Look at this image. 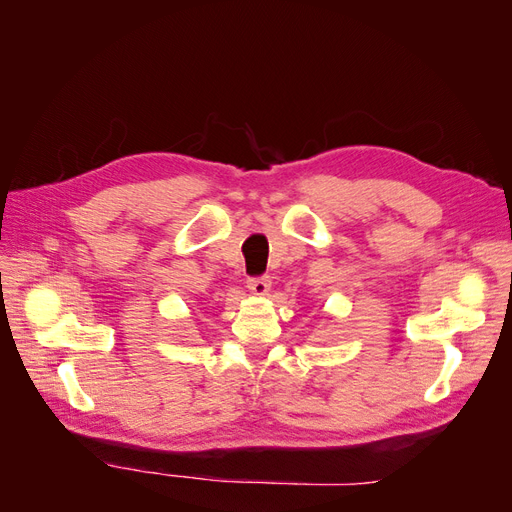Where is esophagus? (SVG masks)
Masks as SVG:
<instances>
[{"label":"esophagus","instance_id":"esophagus-1","mask_svg":"<svg viewBox=\"0 0 512 512\" xmlns=\"http://www.w3.org/2000/svg\"><path fill=\"white\" fill-rule=\"evenodd\" d=\"M269 286H271L269 275H258V277H250V280H247V288H250L254 294H267Z\"/></svg>","mask_w":512,"mask_h":512}]
</instances>
